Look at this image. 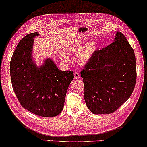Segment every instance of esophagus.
I'll return each mask as SVG.
<instances>
[{"label": "esophagus", "mask_w": 147, "mask_h": 147, "mask_svg": "<svg viewBox=\"0 0 147 147\" xmlns=\"http://www.w3.org/2000/svg\"><path fill=\"white\" fill-rule=\"evenodd\" d=\"M74 77L75 79H79L80 78V75L78 72H75L74 73Z\"/></svg>", "instance_id": "esophagus-1"}]
</instances>
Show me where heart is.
Masks as SVG:
<instances>
[{
	"label": "heart",
	"instance_id": "1",
	"mask_svg": "<svg viewBox=\"0 0 147 147\" xmlns=\"http://www.w3.org/2000/svg\"><path fill=\"white\" fill-rule=\"evenodd\" d=\"M82 48V43L80 41H73L71 42L68 45V51L70 53H77L79 52ZM96 44L94 41H90L88 43L81 51L80 52L78 56L77 57V60L79 64L85 65L89 61L90 59L93 56L94 53L96 51ZM63 59L65 61H68V57L63 56L62 57Z\"/></svg>",
	"mask_w": 147,
	"mask_h": 147
}]
</instances>
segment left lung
<instances>
[{
  "label": "left lung",
  "mask_w": 147,
  "mask_h": 147,
  "mask_svg": "<svg viewBox=\"0 0 147 147\" xmlns=\"http://www.w3.org/2000/svg\"><path fill=\"white\" fill-rule=\"evenodd\" d=\"M86 106L95 115L110 114L131 96L136 81L133 49L122 33L114 41L96 50L81 71Z\"/></svg>",
  "instance_id": "8db88e82"
}]
</instances>
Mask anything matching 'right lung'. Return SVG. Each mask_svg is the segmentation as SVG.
<instances>
[{
    "instance_id": "obj_1",
    "label": "right lung",
    "mask_w": 147,
    "mask_h": 147,
    "mask_svg": "<svg viewBox=\"0 0 147 147\" xmlns=\"http://www.w3.org/2000/svg\"><path fill=\"white\" fill-rule=\"evenodd\" d=\"M39 35L30 33L19 41L10 61L11 79L22 107L41 117H54L63 109L74 73L58 70L51 59L37 67L32 58V49L33 38Z\"/></svg>"
}]
</instances>
